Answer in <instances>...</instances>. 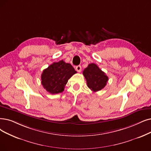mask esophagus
Masks as SVG:
<instances>
[{
	"mask_svg": "<svg viewBox=\"0 0 151 151\" xmlns=\"http://www.w3.org/2000/svg\"><path fill=\"white\" fill-rule=\"evenodd\" d=\"M76 70L78 72H80L82 70V68L81 65H77L76 67Z\"/></svg>",
	"mask_w": 151,
	"mask_h": 151,
	"instance_id": "esophagus-1",
	"label": "esophagus"
}]
</instances>
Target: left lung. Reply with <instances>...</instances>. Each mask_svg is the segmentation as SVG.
<instances>
[{"mask_svg":"<svg viewBox=\"0 0 151 151\" xmlns=\"http://www.w3.org/2000/svg\"><path fill=\"white\" fill-rule=\"evenodd\" d=\"M88 87L95 92L104 88L108 81V77L104 72L102 71L97 65L91 63L88 64L83 71Z\"/></svg>","mask_w":151,"mask_h":151,"instance_id":"8db88e82","label":"left lung"}]
</instances>
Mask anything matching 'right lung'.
Returning <instances> with one entry per match:
<instances>
[{
	"instance_id": "add662e5",
	"label": "right lung",
	"mask_w": 151,
	"mask_h": 151,
	"mask_svg": "<svg viewBox=\"0 0 151 151\" xmlns=\"http://www.w3.org/2000/svg\"><path fill=\"white\" fill-rule=\"evenodd\" d=\"M76 73L77 72L70 64L61 60L52 63L43 70L41 83L46 91L51 94L61 93L68 80Z\"/></svg>"
}]
</instances>
